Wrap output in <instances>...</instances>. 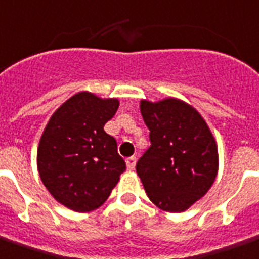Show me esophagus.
<instances>
[{"instance_id":"34e87169","label":"esophagus","mask_w":259,"mask_h":259,"mask_svg":"<svg viewBox=\"0 0 259 259\" xmlns=\"http://www.w3.org/2000/svg\"><path fill=\"white\" fill-rule=\"evenodd\" d=\"M136 161H137V159H136V157H133V156L126 159V167H127V169H129V171H133L134 167H136Z\"/></svg>"}]
</instances>
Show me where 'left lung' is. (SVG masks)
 <instances>
[{
    "instance_id": "left-lung-1",
    "label": "left lung",
    "mask_w": 259,
    "mask_h": 259,
    "mask_svg": "<svg viewBox=\"0 0 259 259\" xmlns=\"http://www.w3.org/2000/svg\"><path fill=\"white\" fill-rule=\"evenodd\" d=\"M140 110L151 132V147L137 161V175L157 208L185 212L216 179V140L200 112L181 99L141 100Z\"/></svg>"
}]
</instances>
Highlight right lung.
<instances>
[{
    "mask_svg": "<svg viewBox=\"0 0 259 259\" xmlns=\"http://www.w3.org/2000/svg\"><path fill=\"white\" fill-rule=\"evenodd\" d=\"M118 107V99L82 91L61 104L43 130L39 177L54 200L74 212L102 206L126 169L115 138L104 132Z\"/></svg>",
    "mask_w": 259,
    "mask_h": 259,
    "instance_id": "right-lung-1",
    "label": "right lung"
}]
</instances>
